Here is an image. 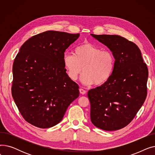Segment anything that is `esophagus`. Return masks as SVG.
<instances>
[{
	"label": "esophagus",
	"mask_w": 155,
	"mask_h": 155,
	"mask_svg": "<svg viewBox=\"0 0 155 155\" xmlns=\"http://www.w3.org/2000/svg\"><path fill=\"white\" fill-rule=\"evenodd\" d=\"M79 91H80V93L81 94H82V95H84V94H86V91L84 90L83 88H80V89H79Z\"/></svg>",
	"instance_id": "obj_1"
}]
</instances>
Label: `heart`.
<instances>
[{"label":"heart","instance_id":"obj_1","mask_svg":"<svg viewBox=\"0 0 155 155\" xmlns=\"http://www.w3.org/2000/svg\"><path fill=\"white\" fill-rule=\"evenodd\" d=\"M63 62L67 74L71 80H77L84 70L81 77L84 84H94L100 86L111 77L116 59L110 51L102 50L91 43H84L76 47L74 54L64 53Z\"/></svg>","mask_w":155,"mask_h":155}]
</instances>
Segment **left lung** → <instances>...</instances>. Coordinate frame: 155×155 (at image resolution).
Segmentation results:
<instances>
[{"instance_id":"1","label":"left lung","mask_w":155,"mask_h":155,"mask_svg":"<svg viewBox=\"0 0 155 155\" xmlns=\"http://www.w3.org/2000/svg\"><path fill=\"white\" fill-rule=\"evenodd\" d=\"M91 36L107 46L116 59L107 82L88 92L91 121L105 131H115L131 123L143 105L147 95L148 69L133 42L118 35Z\"/></svg>"}]
</instances>
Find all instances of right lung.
Listing matches in <instances>:
<instances>
[{"label":"right lung","mask_w":155,"mask_h":155,"mask_svg":"<svg viewBox=\"0 0 155 155\" xmlns=\"http://www.w3.org/2000/svg\"><path fill=\"white\" fill-rule=\"evenodd\" d=\"M80 35L48 31L31 37L15 56L12 95L23 118L39 128L62 120L79 96V87L67 75L63 57Z\"/></svg>","instance_id":"1"}]
</instances>
